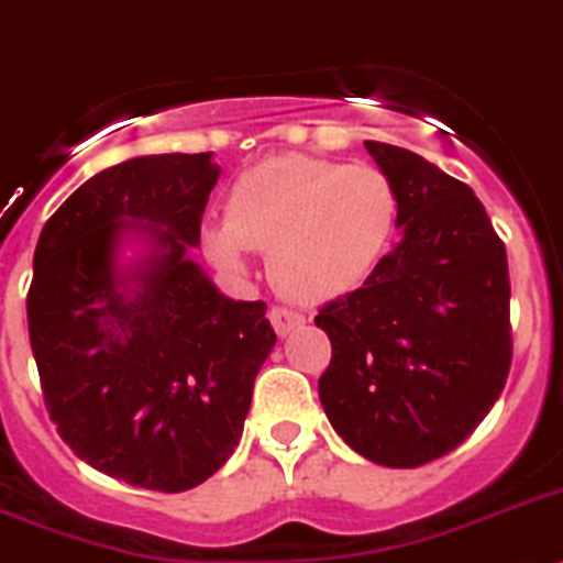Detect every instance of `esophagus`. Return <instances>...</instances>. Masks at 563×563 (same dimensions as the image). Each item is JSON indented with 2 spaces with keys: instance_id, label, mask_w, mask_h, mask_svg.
<instances>
[{
  "instance_id": "esophagus-1",
  "label": "esophagus",
  "mask_w": 563,
  "mask_h": 563,
  "mask_svg": "<svg viewBox=\"0 0 563 563\" xmlns=\"http://www.w3.org/2000/svg\"><path fill=\"white\" fill-rule=\"evenodd\" d=\"M268 320H272L274 332L280 334V338H286V334H291L295 329H300V325L306 323V318L300 314V311L283 309V306H272V311H268Z\"/></svg>"
}]
</instances>
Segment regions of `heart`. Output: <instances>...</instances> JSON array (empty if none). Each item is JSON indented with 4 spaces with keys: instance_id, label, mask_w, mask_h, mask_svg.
<instances>
[{
    "instance_id": "obj_1",
    "label": "heart",
    "mask_w": 563,
    "mask_h": 563,
    "mask_svg": "<svg viewBox=\"0 0 563 563\" xmlns=\"http://www.w3.org/2000/svg\"><path fill=\"white\" fill-rule=\"evenodd\" d=\"M398 225V186L380 168L280 154L234 179L225 223L202 225V245L229 272H243L249 249H268L277 289L323 303L369 280Z\"/></svg>"
}]
</instances>
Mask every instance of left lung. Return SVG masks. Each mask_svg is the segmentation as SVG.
Wrapping results in <instances>:
<instances>
[{
    "label": "left lung",
    "mask_w": 563,
    "mask_h": 563,
    "mask_svg": "<svg viewBox=\"0 0 563 563\" xmlns=\"http://www.w3.org/2000/svg\"><path fill=\"white\" fill-rule=\"evenodd\" d=\"M366 151L398 186L400 243L314 318L332 340L318 391L357 455L412 470L464 443L507 384V249L461 179L398 145Z\"/></svg>",
    "instance_id": "1"
}]
</instances>
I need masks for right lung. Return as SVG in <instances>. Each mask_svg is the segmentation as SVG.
Returning a JSON list of instances; mask_svg holds the SVG:
<instances>
[{
  "instance_id": "1",
  "label": "right lung",
  "mask_w": 563,
  "mask_h": 563,
  "mask_svg": "<svg viewBox=\"0 0 563 563\" xmlns=\"http://www.w3.org/2000/svg\"><path fill=\"white\" fill-rule=\"evenodd\" d=\"M217 179L211 151L111 165L33 252L27 329L59 438L157 493H186L229 461L277 343L263 300H231L191 260Z\"/></svg>"
}]
</instances>
